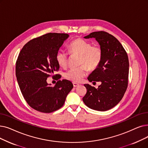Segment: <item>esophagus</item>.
Here are the masks:
<instances>
[{
    "instance_id": "obj_1",
    "label": "esophagus",
    "mask_w": 148,
    "mask_h": 148,
    "mask_svg": "<svg viewBox=\"0 0 148 148\" xmlns=\"http://www.w3.org/2000/svg\"><path fill=\"white\" fill-rule=\"evenodd\" d=\"M79 85V84H78V83H73V86H74V87H77V86H78Z\"/></svg>"
}]
</instances>
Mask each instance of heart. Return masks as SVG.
I'll return each mask as SVG.
<instances>
[{
    "label": "heart",
    "mask_w": 148,
    "mask_h": 148,
    "mask_svg": "<svg viewBox=\"0 0 148 148\" xmlns=\"http://www.w3.org/2000/svg\"><path fill=\"white\" fill-rule=\"evenodd\" d=\"M71 54L78 55L80 57L79 64L86 65L90 69L97 68L101 61L103 51L99 45H92L91 42L82 38H76L70 43L68 46ZM56 59L62 67H66L68 61V55L63 51H59L56 56ZM82 66L77 68L71 69L65 74V78L74 83L82 81L87 75L86 66Z\"/></svg>",
    "instance_id": "1"
}]
</instances>
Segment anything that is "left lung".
I'll list each match as a JSON object with an SVG mask.
<instances>
[{
  "mask_svg": "<svg viewBox=\"0 0 148 148\" xmlns=\"http://www.w3.org/2000/svg\"><path fill=\"white\" fill-rule=\"evenodd\" d=\"M95 38L103 51L100 65L89 75L88 80L100 82L98 88L89 84L83 101L89 108L105 111L117 105L126 91L129 75V60L125 49L112 35L105 31H96L84 37Z\"/></svg>",
  "mask_w": 148,
  "mask_h": 148,
  "instance_id": "1",
  "label": "left lung"
}]
</instances>
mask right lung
Returning a JSON list of instances; mask_svg holds the SVG:
<instances>
[{
  "label": "right lung",
  "mask_w": 148,
  "mask_h": 148,
  "mask_svg": "<svg viewBox=\"0 0 148 148\" xmlns=\"http://www.w3.org/2000/svg\"><path fill=\"white\" fill-rule=\"evenodd\" d=\"M68 37L65 33L44 34L27 43L18 54L16 65L18 84L27 103L37 111L50 113L58 110L73 88L68 80H58L54 86L47 82L59 69L56 56Z\"/></svg>",
  "instance_id": "1"
}]
</instances>
